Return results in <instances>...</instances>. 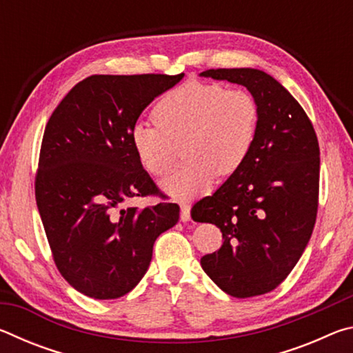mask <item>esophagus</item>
<instances>
[{
  "mask_svg": "<svg viewBox=\"0 0 353 353\" xmlns=\"http://www.w3.org/2000/svg\"><path fill=\"white\" fill-rule=\"evenodd\" d=\"M190 212H191V205L188 204V202H182L181 204V219L183 221H190V218H191V214H190Z\"/></svg>",
  "mask_w": 353,
  "mask_h": 353,
  "instance_id": "34e87169",
  "label": "esophagus"
}]
</instances>
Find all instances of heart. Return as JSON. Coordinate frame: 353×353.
Masks as SVG:
<instances>
[{"mask_svg":"<svg viewBox=\"0 0 353 353\" xmlns=\"http://www.w3.org/2000/svg\"><path fill=\"white\" fill-rule=\"evenodd\" d=\"M152 118L155 124L139 121L130 128V145L143 168L159 177L172 168L182 145L187 162L160 187L187 201L210 191L218 174L241 168L255 145L260 109L243 88L190 81L165 93Z\"/></svg>","mask_w":353,"mask_h":353,"instance_id":"heart-1","label":"heart"}]
</instances>
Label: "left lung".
Returning <instances> with one entry per match:
<instances>
[{"instance_id":"1","label":"left lung","mask_w":353,"mask_h":353,"mask_svg":"<svg viewBox=\"0 0 353 353\" xmlns=\"http://www.w3.org/2000/svg\"><path fill=\"white\" fill-rule=\"evenodd\" d=\"M201 76L246 87L260 109L246 162L191 218L223 232V246L201 259L205 274L234 297L266 294L296 266L318 213L319 145L307 113L279 81L255 68H218Z\"/></svg>"}]
</instances>
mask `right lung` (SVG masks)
Instances as JSON below:
<instances>
[{"mask_svg":"<svg viewBox=\"0 0 353 353\" xmlns=\"http://www.w3.org/2000/svg\"><path fill=\"white\" fill-rule=\"evenodd\" d=\"M183 73L94 74L71 88L48 121L35 201L56 266L82 294L118 299L145 276L157 236L179 205L121 207L157 193L130 145L141 112Z\"/></svg>","mask_w":353,"mask_h":353,"instance_id":"add662e5","label":"right lung"}]
</instances>
